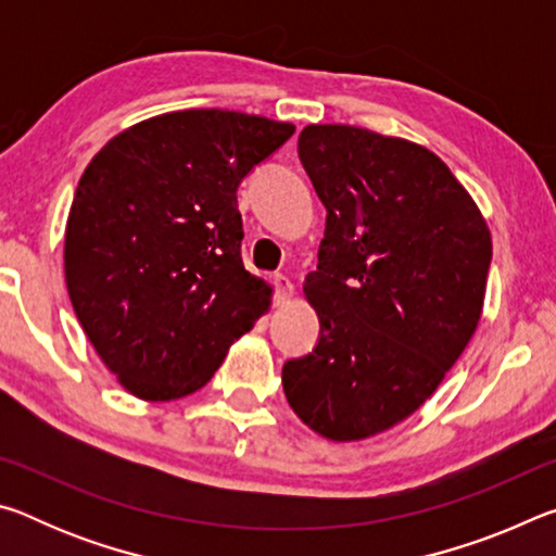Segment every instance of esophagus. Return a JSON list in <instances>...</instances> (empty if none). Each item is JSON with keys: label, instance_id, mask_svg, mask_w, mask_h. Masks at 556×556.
I'll return each mask as SVG.
<instances>
[{"label": "esophagus", "instance_id": "esophagus-1", "mask_svg": "<svg viewBox=\"0 0 556 556\" xmlns=\"http://www.w3.org/2000/svg\"><path fill=\"white\" fill-rule=\"evenodd\" d=\"M271 285H275L277 294H275V306H285L291 301V296H294V285H291L289 277L285 275H275L271 277Z\"/></svg>", "mask_w": 556, "mask_h": 556}]
</instances>
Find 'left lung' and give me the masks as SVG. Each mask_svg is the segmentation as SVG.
Returning a JSON list of instances; mask_svg holds the SVG:
<instances>
[{
	"label": "left lung",
	"mask_w": 556,
	"mask_h": 556,
	"mask_svg": "<svg viewBox=\"0 0 556 556\" xmlns=\"http://www.w3.org/2000/svg\"><path fill=\"white\" fill-rule=\"evenodd\" d=\"M299 156L328 211L304 279L321 338L281 384L316 434L370 439L417 412L473 338L491 228L451 168L409 139L308 125Z\"/></svg>",
	"instance_id": "1"
}]
</instances>
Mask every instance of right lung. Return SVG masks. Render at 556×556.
I'll return each instance as SVG.
<instances>
[{"label": "right lung", "instance_id": "obj_1", "mask_svg": "<svg viewBox=\"0 0 556 556\" xmlns=\"http://www.w3.org/2000/svg\"><path fill=\"white\" fill-rule=\"evenodd\" d=\"M294 129L235 110L166 112L86 166L65 223V287L129 394L201 390L269 312L275 289L242 265L238 186Z\"/></svg>", "mask_w": 556, "mask_h": 556}]
</instances>
